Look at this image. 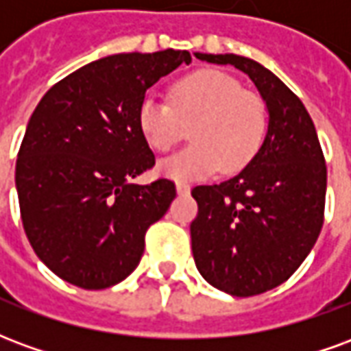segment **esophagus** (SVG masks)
<instances>
[{"label":"esophagus","instance_id":"obj_1","mask_svg":"<svg viewBox=\"0 0 351 351\" xmlns=\"http://www.w3.org/2000/svg\"><path fill=\"white\" fill-rule=\"evenodd\" d=\"M176 191H178V195H188V193H190V186H188V184L178 182L176 184Z\"/></svg>","mask_w":351,"mask_h":351}]
</instances>
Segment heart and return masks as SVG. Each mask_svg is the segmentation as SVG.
Wrapping results in <instances>:
<instances>
[{
	"mask_svg": "<svg viewBox=\"0 0 351 351\" xmlns=\"http://www.w3.org/2000/svg\"><path fill=\"white\" fill-rule=\"evenodd\" d=\"M137 125L148 146L160 154L173 150L188 133L193 145L161 161L160 173L178 182L244 169L263 145L267 108L256 93L226 73L203 69L173 84L169 103L145 97Z\"/></svg>",
	"mask_w": 351,
	"mask_h": 351,
	"instance_id": "obj_1",
	"label": "heart"
}]
</instances>
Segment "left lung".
<instances>
[{"instance_id": "1", "label": "left lung", "mask_w": 351, "mask_h": 351, "mask_svg": "<svg viewBox=\"0 0 351 351\" xmlns=\"http://www.w3.org/2000/svg\"><path fill=\"white\" fill-rule=\"evenodd\" d=\"M246 73L269 108L259 152L233 178L195 186L191 252L201 276L221 291L252 297L280 286L316 244L325 210L327 167L301 99L250 58L195 54Z\"/></svg>"}]
</instances>
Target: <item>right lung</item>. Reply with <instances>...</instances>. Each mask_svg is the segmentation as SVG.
I'll list each match as a JSON object with an SVG mask.
<instances>
[{
  "instance_id": "1",
  "label": "right lung",
  "mask_w": 351,
  "mask_h": 351,
  "mask_svg": "<svg viewBox=\"0 0 351 351\" xmlns=\"http://www.w3.org/2000/svg\"><path fill=\"white\" fill-rule=\"evenodd\" d=\"M188 50L114 54L80 67L43 95L16 158L20 218L37 258L82 289L128 278L148 228L176 197L173 180L131 184L154 167L138 105Z\"/></svg>"
}]
</instances>
